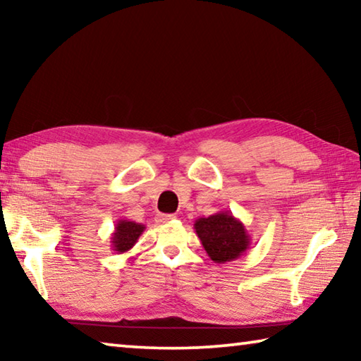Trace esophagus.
Masks as SVG:
<instances>
[{"mask_svg": "<svg viewBox=\"0 0 361 361\" xmlns=\"http://www.w3.org/2000/svg\"><path fill=\"white\" fill-rule=\"evenodd\" d=\"M173 218H175L173 215H164V213H159V215L156 216V221H157L159 224H166V223L172 221Z\"/></svg>", "mask_w": 361, "mask_h": 361, "instance_id": "1", "label": "esophagus"}]
</instances>
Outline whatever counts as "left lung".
Instances as JSON below:
<instances>
[{
  "instance_id": "1",
  "label": "left lung",
  "mask_w": 361,
  "mask_h": 361,
  "mask_svg": "<svg viewBox=\"0 0 361 361\" xmlns=\"http://www.w3.org/2000/svg\"><path fill=\"white\" fill-rule=\"evenodd\" d=\"M194 229L207 255L218 264L240 258L252 240L245 226L231 212H218L209 218L195 219Z\"/></svg>"
}]
</instances>
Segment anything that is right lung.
I'll list each match as a JSON object with an SVG mask.
<instances>
[{"instance_id": "right-lung-1", "label": "right lung", "mask_w": 361, "mask_h": 361, "mask_svg": "<svg viewBox=\"0 0 361 361\" xmlns=\"http://www.w3.org/2000/svg\"><path fill=\"white\" fill-rule=\"evenodd\" d=\"M146 226L142 223L129 221V219H119L114 226L111 234V248L116 253H126L133 248L138 242V237L143 234Z\"/></svg>"}]
</instances>
